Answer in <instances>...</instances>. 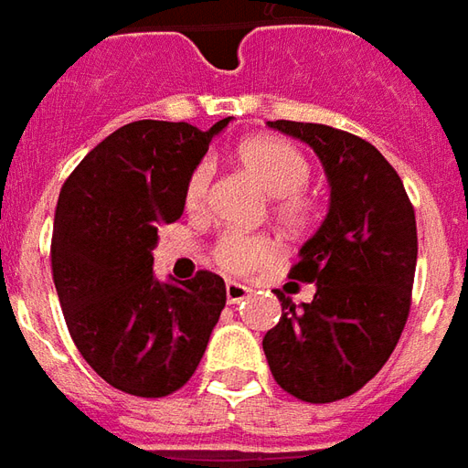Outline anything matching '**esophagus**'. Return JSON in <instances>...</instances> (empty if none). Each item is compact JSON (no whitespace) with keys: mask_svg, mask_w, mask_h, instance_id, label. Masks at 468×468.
I'll return each mask as SVG.
<instances>
[{"mask_svg":"<svg viewBox=\"0 0 468 468\" xmlns=\"http://www.w3.org/2000/svg\"><path fill=\"white\" fill-rule=\"evenodd\" d=\"M249 294H251V289H249V286L239 284V282H229V284H227V302H229V304L244 302Z\"/></svg>","mask_w":468,"mask_h":468,"instance_id":"1","label":"esophagus"}]
</instances>
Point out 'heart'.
<instances>
[{
  "label": "heart",
  "mask_w": 468,
  "mask_h": 468,
  "mask_svg": "<svg viewBox=\"0 0 468 468\" xmlns=\"http://www.w3.org/2000/svg\"><path fill=\"white\" fill-rule=\"evenodd\" d=\"M234 162L264 197L269 211L284 229L302 231L316 217V199L306 192L312 164L294 144L279 136H251L234 152ZM211 182V164H199L184 186V207L199 214L207 204ZM274 241L254 234H224L214 247V261L231 274H249L274 259Z\"/></svg>",
  "instance_id": "b5f03b06"
}]
</instances>
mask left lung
I'll use <instances>...</instances> for the list:
<instances>
[{
	"instance_id": "left-lung-1",
	"label": "left lung",
	"mask_w": 468,
	"mask_h": 468,
	"mask_svg": "<svg viewBox=\"0 0 468 468\" xmlns=\"http://www.w3.org/2000/svg\"><path fill=\"white\" fill-rule=\"evenodd\" d=\"M322 159L329 214L289 276L316 284L309 304L276 292L282 319L264 336L276 384L309 404L359 391L387 364L407 324L416 219L397 169L377 146L326 124L267 122Z\"/></svg>"
}]
</instances>
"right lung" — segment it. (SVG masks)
<instances>
[{
  "instance_id": "add662e5",
  "label": "right lung",
  "mask_w": 468,
  "mask_h": 468,
  "mask_svg": "<svg viewBox=\"0 0 468 468\" xmlns=\"http://www.w3.org/2000/svg\"><path fill=\"white\" fill-rule=\"evenodd\" d=\"M231 117L132 122L99 142L64 182L54 211L52 274L77 349L107 384L169 397L199 367L227 304L219 274L164 284L156 231L184 211V186Z\"/></svg>"
}]
</instances>
